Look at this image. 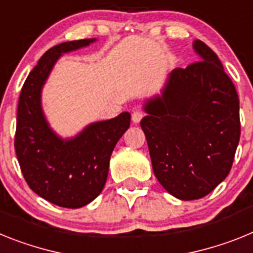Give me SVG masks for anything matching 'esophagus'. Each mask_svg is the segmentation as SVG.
Listing matches in <instances>:
<instances>
[{"label": "esophagus", "instance_id": "1", "mask_svg": "<svg viewBox=\"0 0 253 253\" xmlns=\"http://www.w3.org/2000/svg\"><path fill=\"white\" fill-rule=\"evenodd\" d=\"M142 117H144V113H142L141 111H133L132 112V122L133 124H139L140 121L142 120Z\"/></svg>", "mask_w": 253, "mask_h": 253}]
</instances>
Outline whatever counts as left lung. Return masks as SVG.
<instances>
[{
  "label": "left lung",
  "mask_w": 253,
  "mask_h": 253,
  "mask_svg": "<svg viewBox=\"0 0 253 253\" xmlns=\"http://www.w3.org/2000/svg\"><path fill=\"white\" fill-rule=\"evenodd\" d=\"M193 49L200 61L169 74L160 95L145 102L140 122L154 174L184 201L225 179L241 136L236 86L211 48L197 39Z\"/></svg>",
  "instance_id": "1"
}]
</instances>
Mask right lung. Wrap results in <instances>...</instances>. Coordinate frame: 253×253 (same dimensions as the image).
I'll list each match as a JSON object with an SVG mask.
<instances>
[{
  "instance_id": "add662e5",
  "label": "right lung",
  "mask_w": 253,
  "mask_h": 253,
  "mask_svg": "<svg viewBox=\"0 0 253 253\" xmlns=\"http://www.w3.org/2000/svg\"><path fill=\"white\" fill-rule=\"evenodd\" d=\"M95 39L65 42L45 52L21 89L17 105L15 151L26 183L57 206L78 209L91 203L104 187L112 151L129 127L131 114L89 125L62 139L50 128L42 109V89L63 53Z\"/></svg>"
}]
</instances>
